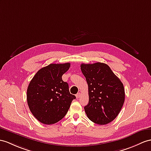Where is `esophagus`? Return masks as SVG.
I'll list each match as a JSON object with an SVG mask.
<instances>
[{
    "instance_id": "esophagus-1",
    "label": "esophagus",
    "mask_w": 151,
    "mask_h": 151,
    "mask_svg": "<svg viewBox=\"0 0 151 151\" xmlns=\"http://www.w3.org/2000/svg\"><path fill=\"white\" fill-rule=\"evenodd\" d=\"M76 98H77V99H79V98L80 97V96H81V93H77V94H76Z\"/></svg>"
}]
</instances>
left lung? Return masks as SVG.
<instances>
[{"label": "left lung", "mask_w": 151, "mask_h": 151, "mask_svg": "<svg viewBox=\"0 0 151 151\" xmlns=\"http://www.w3.org/2000/svg\"><path fill=\"white\" fill-rule=\"evenodd\" d=\"M81 69L88 86L89 102L84 106L88 118L99 125L111 122L124 104L122 83L109 66L103 63H82Z\"/></svg>", "instance_id": "1"}]
</instances>
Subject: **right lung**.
Wrapping results in <instances>:
<instances>
[{
	"instance_id": "add662e5",
	"label": "right lung",
	"mask_w": 151,
	"mask_h": 151,
	"mask_svg": "<svg viewBox=\"0 0 151 151\" xmlns=\"http://www.w3.org/2000/svg\"><path fill=\"white\" fill-rule=\"evenodd\" d=\"M70 63L50 64L36 72L29 83L27 101L35 118L44 124L61 120L67 114L76 96L70 94L68 84L62 76Z\"/></svg>"
}]
</instances>
